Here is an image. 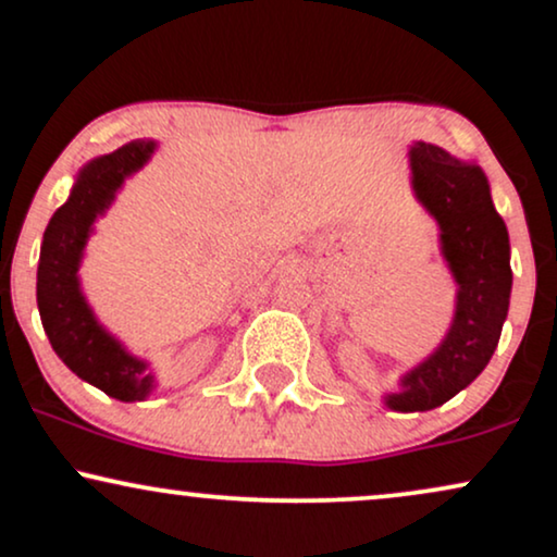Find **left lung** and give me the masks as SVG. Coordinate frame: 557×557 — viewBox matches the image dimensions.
Masks as SVG:
<instances>
[{
    "label": "left lung",
    "mask_w": 557,
    "mask_h": 557,
    "mask_svg": "<svg viewBox=\"0 0 557 557\" xmlns=\"http://www.w3.org/2000/svg\"><path fill=\"white\" fill-rule=\"evenodd\" d=\"M410 163L414 194L438 220L444 257L459 285L444 345L401 379V392L386 397L392 410L425 412L470 386L493 358L511 298V246L478 165L425 143L412 147Z\"/></svg>",
    "instance_id": "1"
}]
</instances>
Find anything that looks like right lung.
<instances>
[{
    "label": "right lung",
    "mask_w": 557,
    "mask_h": 557,
    "mask_svg": "<svg viewBox=\"0 0 557 557\" xmlns=\"http://www.w3.org/2000/svg\"><path fill=\"white\" fill-rule=\"evenodd\" d=\"M152 150L156 143L137 139L83 169L70 199L46 227L38 261V311L53 352L72 373L122 401L145 399L152 376L143 360L126 355L92 319L79 293L77 267L96 214L111 205L113 191L129 173L143 169Z\"/></svg>",
    "instance_id": "obj_1"
}]
</instances>
